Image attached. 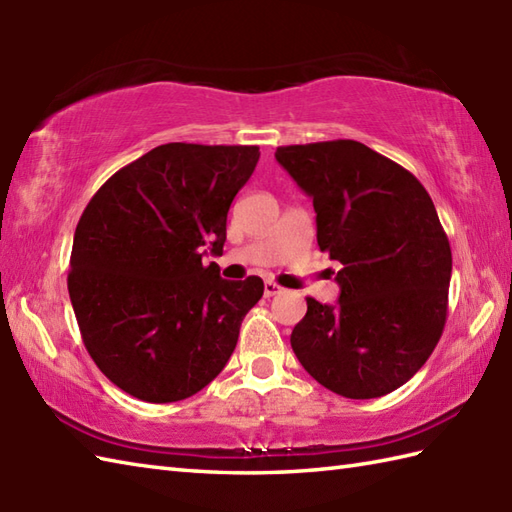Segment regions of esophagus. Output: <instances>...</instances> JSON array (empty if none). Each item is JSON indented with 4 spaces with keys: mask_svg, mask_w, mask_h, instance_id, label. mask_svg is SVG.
Instances as JSON below:
<instances>
[{
    "mask_svg": "<svg viewBox=\"0 0 512 512\" xmlns=\"http://www.w3.org/2000/svg\"><path fill=\"white\" fill-rule=\"evenodd\" d=\"M281 292H284V288H281L277 281H266V284H264V295L266 297H275V295H281Z\"/></svg>",
    "mask_w": 512,
    "mask_h": 512,
    "instance_id": "esophagus-1",
    "label": "esophagus"
}]
</instances>
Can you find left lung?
Wrapping results in <instances>:
<instances>
[{"label": "left lung", "mask_w": 512, "mask_h": 512, "mask_svg": "<svg viewBox=\"0 0 512 512\" xmlns=\"http://www.w3.org/2000/svg\"><path fill=\"white\" fill-rule=\"evenodd\" d=\"M275 158L317 213L319 248L341 264V297L290 336L303 369L334 394L365 400L427 363L449 310L451 246L427 189L356 140L277 147Z\"/></svg>", "instance_id": "8db88e82"}]
</instances>
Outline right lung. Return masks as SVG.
I'll return each instance as SVG.
<instances>
[{
  "mask_svg": "<svg viewBox=\"0 0 512 512\" xmlns=\"http://www.w3.org/2000/svg\"><path fill=\"white\" fill-rule=\"evenodd\" d=\"M257 145L167 143L118 169L74 231L68 290L85 350L125 394L176 402L231 358L264 281H228L226 215L253 176Z\"/></svg>",
  "mask_w": 512,
  "mask_h": 512,
  "instance_id": "obj_1",
  "label": "right lung"
}]
</instances>
